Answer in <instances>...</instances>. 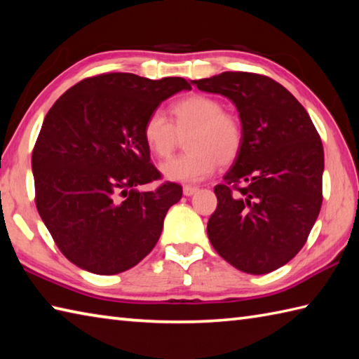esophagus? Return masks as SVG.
Returning <instances> with one entry per match:
<instances>
[{"instance_id":"esophagus-1","label":"esophagus","mask_w":359,"mask_h":359,"mask_svg":"<svg viewBox=\"0 0 359 359\" xmlns=\"http://www.w3.org/2000/svg\"><path fill=\"white\" fill-rule=\"evenodd\" d=\"M196 193H198V188H196V187H189V185L184 187V194L185 196H193Z\"/></svg>"}]
</instances>
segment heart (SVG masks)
<instances>
[{
    "label": "heart",
    "instance_id": "1",
    "mask_svg": "<svg viewBox=\"0 0 359 359\" xmlns=\"http://www.w3.org/2000/svg\"><path fill=\"white\" fill-rule=\"evenodd\" d=\"M171 119L163 111L154 110L143 123V140L157 158H168L187 137L184 156L161 163L160 171L166 180L180 184H198L216 168L230 165L240 156L244 132L233 114L224 111L219 100L207 95H189L171 105Z\"/></svg>",
    "mask_w": 359,
    "mask_h": 359
}]
</instances>
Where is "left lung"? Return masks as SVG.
I'll use <instances>...</instances> for the list:
<instances>
[{"label":"left lung","instance_id":"obj_1","mask_svg":"<svg viewBox=\"0 0 359 359\" xmlns=\"http://www.w3.org/2000/svg\"><path fill=\"white\" fill-rule=\"evenodd\" d=\"M191 83L229 97L244 132L240 156L215 187L208 240L243 272L282 268L304 248L320 212L319 133L304 105L268 76L226 72Z\"/></svg>","mask_w":359,"mask_h":359}]
</instances>
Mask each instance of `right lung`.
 <instances>
[{
  "label": "right lung",
  "mask_w": 359,
  "mask_h": 359,
  "mask_svg": "<svg viewBox=\"0 0 359 359\" xmlns=\"http://www.w3.org/2000/svg\"><path fill=\"white\" fill-rule=\"evenodd\" d=\"M191 86L132 73L88 77L67 90L45 116L32 152L35 205L60 252L77 268L115 276L157 244L177 184L160 179L143 123L168 97Z\"/></svg>",
  "instance_id": "obj_1"
}]
</instances>
